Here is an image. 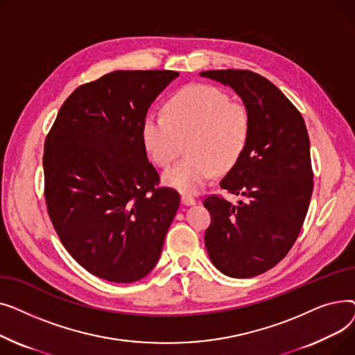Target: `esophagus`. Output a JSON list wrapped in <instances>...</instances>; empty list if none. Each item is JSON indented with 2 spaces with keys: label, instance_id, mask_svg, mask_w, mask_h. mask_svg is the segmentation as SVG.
Returning a JSON list of instances; mask_svg holds the SVG:
<instances>
[{
  "label": "esophagus",
  "instance_id": "obj_1",
  "mask_svg": "<svg viewBox=\"0 0 355 355\" xmlns=\"http://www.w3.org/2000/svg\"><path fill=\"white\" fill-rule=\"evenodd\" d=\"M181 202L185 204V206H193V204H196V198L191 196L184 194V196H181Z\"/></svg>",
  "mask_w": 355,
  "mask_h": 355
}]
</instances>
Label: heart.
I'll use <instances>...</instances> for the list:
<instances>
[{
    "instance_id": "1",
    "label": "heart",
    "mask_w": 355,
    "mask_h": 355,
    "mask_svg": "<svg viewBox=\"0 0 355 355\" xmlns=\"http://www.w3.org/2000/svg\"><path fill=\"white\" fill-rule=\"evenodd\" d=\"M250 134L248 106L204 83L180 89L168 101L166 115L149 112L142 128L145 146L159 166L170 165L182 142H189V157L164 173V182L182 193H196L217 170L233 168L245 154Z\"/></svg>"
}]
</instances>
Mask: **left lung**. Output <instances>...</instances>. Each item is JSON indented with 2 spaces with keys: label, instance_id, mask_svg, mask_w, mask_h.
<instances>
[{
  "label": "left lung",
  "instance_id": "left-lung-1",
  "mask_svg": "<svg viewBox=\"0 0 355 355\" xmlns=\"http://www.w3.org/2000/svg\"><path fill=\"white\" fill-rule=\"evenodd\" d=\"M200 74L233 87L252 116L246 151L220 181L243 200L211 194L202 204L211 216L204 243L213 265L232 277H253L281 262L302 229L313 189L308 130L301 112L260 74Z\"/></svg>",
  "mask_w": 355,
  "mask_h": 355
}]
</instances>
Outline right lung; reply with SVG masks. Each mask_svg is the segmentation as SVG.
I'll use <instances>...</instances> for the list:
<instances>
[{
	"label": "right lung",
	"mask_w": 355,
	"mask_h": 355,
	"mask_svg": "<svg viewBox=\"0 0 355 355\" xmlns=\"http://www.w3.org/2000/svg\"><path fill=\"white\" fill-rule=\"evenodd\" d=\"M173 70H116L79 86L46 137L51 225L89 273L130 284L157 265L180 194L159 187L142 137L146 112Z\"/></svg>",
	"instance_id": "1"
}]
</instances>
